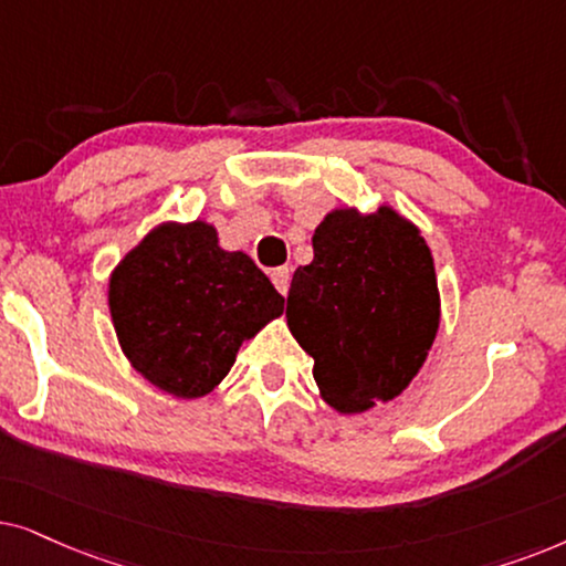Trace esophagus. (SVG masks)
Returning a JSON list of instances; mask_svg holds the SVG:
<instances>
[{"instance_id": "obj_1", "label": "esophagus", "mask_w": 566, "mask_h": 566, "mask_svg": "<svg viewBox=\"0 0 566 566\" xmlns=\"http://www.w3.org/2000/svg\"><path fill=\"white\" fill-rule=\"evenodd\" d=\"M290 279H292V274H290V269H274L271 271V282H274V287L282 292V295H287L290 292Z\"/></svg>"}]
</instances>
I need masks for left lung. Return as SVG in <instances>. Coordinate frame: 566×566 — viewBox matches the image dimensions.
Returning a JSON list of instances; mask_svg holds the SVG:
<instances>
[{"mask_svg":"<svg viewBox=\"0 0 566 566\" xmlns=\"http://www.w3.org/2000/svg\"><path fill=\"white\" fill-rule=\"evenodd\" d=\"M287 326L336 411L401 396L440 328L432 251L417 224L386 205L328 212L315 228L313 261L292 276Z\"/></svg>","mask_w":566,"mask_h":566,"instance_id":"8db88e82","label":"left lung"}]
</instances>
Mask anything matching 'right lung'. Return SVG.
Instances as JSON below:
<instances>
[{"instance_id":"right-lung-1","label":"right lung","mask_w":566,"mask_h":566,"mask_svg":"<svg viewBox=\"0 0 566 566\" xmlns=\"http://www.w3.org/2000/svg\"><path fill=\"white\" fill-rule=\"evenodd\" d=\"M113 328L142 378L178 398L220 386L245 338L284 311V297L243 251L220 248L209 222H163L108 282Z\"/></svg>"}]
</instances>
